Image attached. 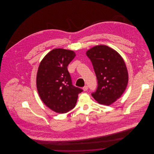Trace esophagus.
I'll return each mask as SVG.
<instances>
[{
  "instance_id": "34e87169",
  "label": "esophagus",
  "mask_w": 154,
  "mask_h": 154,
  "mask_svg": "<svg viewBox=\"0 0 154 154\" xmlns=\"http://www.w3.org/2000/svg\"><path fill=\"white\" fill-rule=\"evenodd\" d=\"M88 86H85L84 88H83V90L84 91H87L88 90Z\"/></svg>"
}]
</instances>
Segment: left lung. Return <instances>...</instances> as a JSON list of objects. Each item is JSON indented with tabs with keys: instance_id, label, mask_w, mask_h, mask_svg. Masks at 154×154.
<instances>
[{
	"instance_id": "obj_1",
	"label": "left lung",
	"mask_w": 154,
	"mask_h": 154,
	"mask_svg": "<svg viewBox=\"0 0 154 154\" xmlns=\"http://www.w3.org/2000/svg\"><path fill=\"white\" fill-rule=\"evenodd\" d=\"M98 81V87L92 93L100 104L110 106L125 92L129 81L124 60L118 52L105 45H95L86 52Z\"/></svg>"
}]
</instances>
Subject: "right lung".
Instances as JSON below:
<instances>
[{"label":"right lung","instance_id":"add662e5","mask_svg":"<svg viewBox=\"0 0 154 154\" xmlns=\"http://www.w3.org/2000/svg\"><path fill=\"white\" fill-rule=\"evenodd\" d=\"M76 54L72 50L54 48L41 61L37 73L36 85L44 104L57 113L73 109L78 94L83 90L74 87L67 67Z\"/></svg>","mask_w":154,"mask_h":154}]
</instances>
